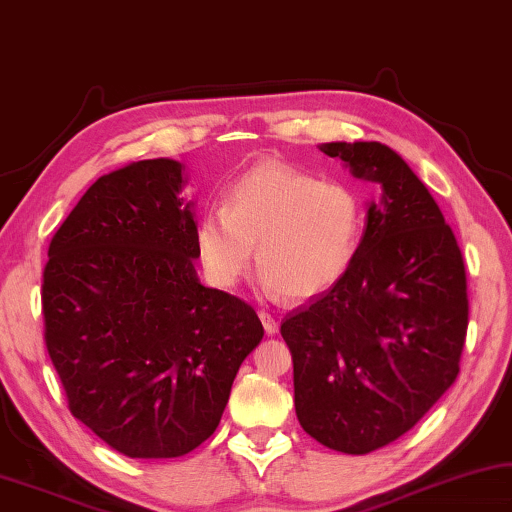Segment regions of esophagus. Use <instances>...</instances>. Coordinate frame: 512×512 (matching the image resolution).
I'll return each instance as SVG.
<instances>
[{"instance_id":"obj_1","label":"esophagus","mask_w":512,"mask_h":512,"mask_svg":"<svg viewBox=\"0 0 512 512\" xmlns=\"http://www.w3.org/2000/svg\"><path fill=\"white\" fill-rule=\"evenodd\" d=\"M258 317H261L263 328H265L267 335H276V333H279V321H276V319L270 315V312L261 310V312H258Z\"/></svg>"}]
</instances>
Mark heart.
<instances>
[{
  "instance_id": "b5f03b06",
  "label": "heart",
  "mask_w": 512,
  "mask_h": 512,
  "mask_svg": "<svg viewBox=\"0 0 512 512\" xmlns=\"http://www.w3.org/2000/svg\"><path fill=\"white\" fill-rule=\"evenodd\" d=\"M364 224L362 197L353 186L283 159H263L229 184L224 209L202 213L195 247L218 288L240 283L256 247L267 292L312 299L351 272Z\"/></svg>"
}]
</instances>
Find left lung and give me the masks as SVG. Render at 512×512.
I'll list each match as a JSON object with an SVG mask.
<instances>
[{
    "instance_id": "1",
    "label": "left lung",
    "mask_w": 512,
    "mask_h": 512,
    "mask_svg": "<svg viewBox=\"0 0 512 512\" xmlns=\"http://www.w3.org/2000/svg\"><path fill=\"white\" fill-rule=\"evenodd\" d=\"M319 150L382 193L366 202L351 272L292 310L281 335L301 427L335 452L369 454L409 432L459 375L465 265L432 193L396 150L380 141Z\"/></svg>"
}]
</instances>
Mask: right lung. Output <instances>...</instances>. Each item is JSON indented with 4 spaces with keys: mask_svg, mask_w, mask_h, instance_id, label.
I'll return each mask as SVG.
<instances>
[{
    "mask_svg": "<svg viewBox=\"0 0 512 512\" xmlns=\"http://www.w3.org/2000/svg\"><path fill=\"white\" fill-rule=\"evenodd\" d=\"M184 184L168 157L98 177L44 267V339L71 414L130 459L202 445L265 335L254 308L197 279Z\"/></svg>",
    "mask_w": 512,
    "mask_h": 512,
    "instance_id": "add662e5",
    "label": "right lung"
}]
</instances>
